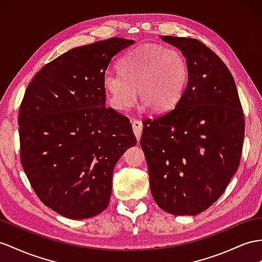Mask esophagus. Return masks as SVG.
Listing matches in <instances>:
<instances>
[{
	"label": "esophagus",
	"mask_w": 262,
	"mask_h": 262,
	"mask_svg": "<svg viewBox=\"0 0 262 262\" xmlns=\"http://www.w3.org/2000/svg\"><path fill=\"white\" fill-rule=\"evenodd\" d=\"M132 126H133V130L137 140L140 139V136H142V132H143V123L138 119H132Z\"/></svg>",
	"instance_id": "obj_1"
}]
</instances>
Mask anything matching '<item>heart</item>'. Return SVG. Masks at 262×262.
Segmentation results:
<instances>
[{
	"mask_svg": "<svg viewBox=\"0 0 262 262\" xmlns=\"http://www.w3.org/2000/svg\"><path fill=\"white\" fill-rule=\"evenodd\" d=\"M118 71L104 75V89L111 105L127 111L139 102L147 110L163 113L175 105L188 80V64L180 51L158 44H144L127 51Z\"/></svg>",
	"mask_w": 262,
	"mask_h": 262,
	"instance_id": "b5f03b06",
	"label": "heart"
}]
</instances>
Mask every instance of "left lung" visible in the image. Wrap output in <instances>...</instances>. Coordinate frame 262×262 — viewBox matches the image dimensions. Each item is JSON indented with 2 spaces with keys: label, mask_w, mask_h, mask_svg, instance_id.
<instances>
[{
  "label": "left lung",
  "mask_w": 262,
  "mask_h": 262,
  "mask_svg": "<svg viewBox=\"0 0 262 262\" xmlns=\"http://www.w3.org/2000/svg\"><path fill=\"white\" fill-rule=\"evenodd\" d=\"M160 38L182 51L188 80L172 110L144 120L140 146L155 203L175 216H195L219 199L237 171L245 117L218 55L196 38Z\"/></svg>",
  "instance_id": "obj_1"
}]
</instances>
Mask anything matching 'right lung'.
<instances>
[{"label":"right lung","mask_w":262,"mask_h":262,"mask_svg":"<svg viewBox=\"0 0 262 262\" xmlns=\"http://www.w3.org/2000/svg\"><path fill=\"white\" fill-rule=\"evenodd\" d=\"M135 41L79 46L43 66L18 113L21 164L42 203L70 219L104 211L118 159L137 140L129 119L105 106L104 75Z\"/></svg>","instance_id":"right-lung-1"}]
</instances>
